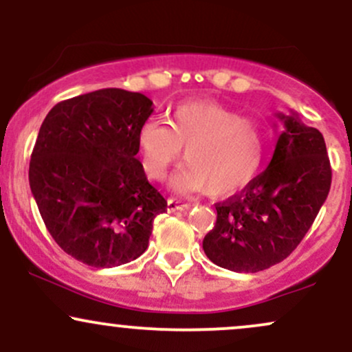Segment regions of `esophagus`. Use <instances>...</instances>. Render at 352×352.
<instances>
[{
    "label": "esophagus",
    "instance_id": "1",
    "mask_svg": "<svg viewBox=\"0 0 352 352\" xmlns=\"http://www.w3.org/2000/svg\"><path fill=\"white\" fill-rule=\"evenodd\" d=\"M188 208V204L182 200H175V199H168L167 200V210L168 212H177V210H185Z\"/></svg>",
    "mask_w": 352,
    "mask_h": 352
}]
</instances>
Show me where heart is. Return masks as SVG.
<instances>
[{
  "instance_id": "b5f03b06",
  "label": "heart",
  "mask_w": 352,
  "mask_h": 352,
  "mask_svg": "<svg viewBox=\"0 0 352 352\" xmlns=\"http://www.w3.org/2000/svg\"><path fill=\"white\" fill-rule=\"evenodd\" d=\"M184 157L188 165L173 180L184 193L232 197L256 179L265 160V135L254 120L215 100H184L168 122L147 120L137 132L140 165L148 179L164 180Z\"/></svg>"
}]
</instances>
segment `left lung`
<instances>
[{
	"label": "left lung",
	"mask_w": 352,
	"mask_h": 352,
	"mask_svg": "<svg viewBox=\"0 0 352 352\" xmlns=\"http://www.w3.org/2000/svg\"><path fill=\"white\" fill-rule=\"evenodd\" d=\"M283 124L265 172L236 195L217 204V223L204 238L210 261L236 273L280 263L300 245L331 188L324 137L296 112Z\"/></svg>",
	"instance_id": "left-lung-1"
}]
</instances>
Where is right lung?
Here are the masks:
<instances>
[{
  "label": "right lung",
  "mask_w": 352,
  "mask_h": 352,
  "mask_svg": "<svg viewBox=\"0 0 352 352\" xmlns=\"http://www.w3.org/2000/svg\"><path fill=\"white\" fill-rule=\"evenodd\" d=\"M140 92L99 89L56 104L39 129L30 187L47 232L94 268L135 260L167 201L137 159V132L153 112Z\"/></svg>",
  "instance_id": "right-lung-1"
}]
</instances>
